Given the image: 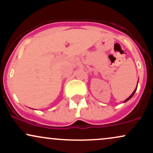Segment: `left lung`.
<instances>
[{
  "label": "left lung",
  "mask_w": 153,
  "mask_h": 153,
  "mask_svg": "<svg viewBox=\"0 0 153 153\" xmlns=\"http://www.w3.org/2000/svg\"><path fill=\"white\" fill-rule=\"evenodd\" d=\"M137 84H138V82H137ZM137 85L136 88H135V89H134V91H133V93H132V94H131L130 95V96H129V97H128V98H127V99H126V100H125V101H124V102H127V101H129V99H131V97H132V96H134V93H135V92H136V90H137Z\"/></svg>",
  "instance_id": "left-lung-1"
}]
</instances>
